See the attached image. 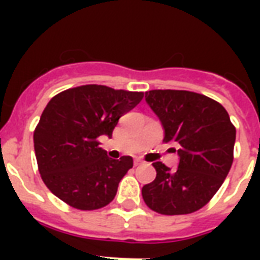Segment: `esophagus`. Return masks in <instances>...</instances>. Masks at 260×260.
I'll use <instances>...</instances> for the list:
<instances>
[{
  "mask_svg": "<svg viewBox=\"0 0 260 260\" xmlns=\"http://www.w3.org/2000/svg\"><path fill=\"white\" fill-rule=\"evenodd\" d=\"M134 164H135V166H139V164H142V160H139V158H136L135 161H134Z\"/></svg>",
  "mask_w": 260,
  "mask_h": 260,
  "instance_id": "1",
  "label": "esophagus"
}]
</instances>
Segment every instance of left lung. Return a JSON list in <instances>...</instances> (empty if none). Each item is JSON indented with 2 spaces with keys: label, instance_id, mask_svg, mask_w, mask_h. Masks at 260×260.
Wrapping results in <instances>:
<instances>
[{
  "label": "left lung",
  "instance_id": "left-lung-1",
  "mask_svg": "<svg viewBox=\"0 0 260 260\" xmlns=\"http://www.w3.org/2000/svg\"><path fill=\"white\" fill-rule=\"evenodd\" d=\"M147 106L161 122L163 142L180 145L178 169L153 163L156 178L142 188L147 206L160 214H188L210 201L233 164L235 128L220 103L186 90H149Z\"/></svg>",
  "mask_w": 260,
  "mask_h": 260
}]
</instances>
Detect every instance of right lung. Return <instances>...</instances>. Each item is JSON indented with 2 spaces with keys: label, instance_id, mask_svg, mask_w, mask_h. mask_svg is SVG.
Masks as SVG:
<instances>
[{
  "label": "right lung",
  "instance_id": "add662e5",
  "mask_svg": "<svg viewBox=\"0 0 260 260\" xmlns=\"http://www.w3.org/2000/svg\"><path fill=\"white\" fill-rule=\"evenodd\" d=\"M142 99V91L85 85L48 102L33 142L40 175L54 195L80 210H96L113 201L134 160L110 158L99 138H111L118 119Z\"/></svg>",
  "mask_w": 260,
  "mask_h": 260
}]
</instances>
